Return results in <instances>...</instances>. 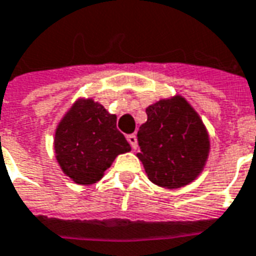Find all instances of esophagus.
I'll use <instances>...</instances> for the list:
<instances>
[{"instance_id": "esophagus-1", "label": "esophagus", "mask_w": 256, "mask_h": 256, "mask_svg": "<svg viewBox=\"0 0 256 256\" xmlns=\"http://www.w3.org/2000/svg\"><path fill=\"white\" fill-rule=\"evenodd\" d=\"M128 144L132 145V148H133L134 150H137V137H136V134H130V136H128Z\"/></svg>"}]
</instances>
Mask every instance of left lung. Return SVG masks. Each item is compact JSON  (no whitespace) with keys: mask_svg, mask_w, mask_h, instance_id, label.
I'll list each match as a JSON object with an SVG mask.
<instances>
[{"mask_svg":"<svg viewBox=\"0 0 256 256\" xmlns=\"http://www.w3.org/2000/svg\"><path fill=\"white\" fill-rule=\"evenodd\" d=\"M146 115L137 134V158L150 182L166 189L193 182L204 170L211 146L200 115L180 94L150 104Z\"/></svg>","mask_w":256,"mask_h":256,"instance_id":"left-lung-1","label":"left lung"}]
</instances>
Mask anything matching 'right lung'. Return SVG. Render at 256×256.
Masks as SVG:
<instances>
[{
    "label": "right lung",
    "instance_id": "1",
    "mask_svg": "<svg viewBox=\"0 0 256 256\" xmlns=\"http://www.w3.org/2000/svg\"><path fill=\"white\" fill-rule=\"evenodd\" d=\"M53 150L64 176L88 186L98 182L115 158L132 146L116 128V115L92 97H79L54 130Z\"/></svg>",
    "mask_w": 256,
    "mask_h": 256
}]
</instances>
